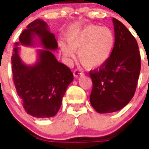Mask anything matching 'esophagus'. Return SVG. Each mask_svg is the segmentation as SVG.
<instances>
[{"instance_id":"esophagus-1","label":"esophagus","mask_w":149,"mask_h":149,"mask_svg":"<svg viewBox=\"0 0 149 149\" xmlns=\"http://www.w3.org/2000/svg\"><path fill=\"white\" fill-rule=\"evenodd\" d=\"M73 75H74L75 77H78L79 76H82V75H84V73H83V72H81V70L76 69V70H74V72H73Z\"/></svg>"}]
</instances>
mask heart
Wrapping results in <instances>:
<instances>
[{
	"label": "heart",
	"mask_w": 149,
	"mask_h": 149,
	"mask_svg": "<svg viewBox=\"0 0 149 149\" xmlns=\"http://www.w3.org/2000/svg\"><path fill=\"white\" fill-rule=\"evenodd\" d=\"M68 45L60 42V47L68 60L74 59L78 52L79 60L85 67L97 68L111 58L115 46V35L108 27L89 25L67 36Z\"/></svg>",
	"instance_id": "obj_1"
}]
</instances>
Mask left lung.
Instances as JSON below:
<instances>
[{"label": "left lung", "mask_w": 149, "mask_h": 149, "mask_svg": "<svg viewBox=\"0 0 149 149\" xmlns=\"http://www.w3.org/2000/svg\"><path fill=\"white\" fill-rule=\"evenodd\" d=\"M115 46L106 64L89 72L93 89L89 99L100 114L115 112L135 94L141 62L138 43L121 22L113 18Z\"/></svg>", "instance_id": "obj_1"}]
</instances>
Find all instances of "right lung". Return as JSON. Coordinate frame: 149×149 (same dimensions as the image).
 <instances>
[{"mask_svg":"<svg viewBox=\"0 0 149 149\" xmlns=\"http://www.w3.org/2000/svg\"><path fill=\"white\" fill-rule=\"evenodd\" d=\"M37 37L45 48L39 50V58L34 65H26L19 56L18 45H33ZM58 48L55 35L47 24L36 19L27 26L13 49L12 72L17 93L26 113L35 118H50L57 114L66 89L73 80V74L60 63L52 51Z\"/></svg>","mask_w":149,"mask_h":149,"instance_id":"add662e5","label":"right lung"}]
</instances>
